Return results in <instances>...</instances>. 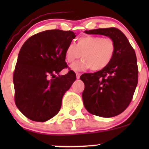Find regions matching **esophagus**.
I'll list each match as a JSON object with an SVG mask.
<instances>
[{"label": "esophagus", "mask_w": 149, "mask_h": 149, "mask_svg": "<svg viewBox=\"0 0 149 149\" xmlns=\"http://www.w3.org/2000/svg\"><path fill=\"white\" fill-rule=\"evenodd\" d=\"M76 78H77V79H79L80 77V75H81V74H80V73H76Z\"/></svg>", "instance_id": "1"}]
</instances>
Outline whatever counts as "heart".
<instances>
[{
    "instance_id": "1",
    "label": "heart",
    "mask_w": 149,
    "mask_h": 149,
    "mask_svg": "<svg viewBox=\"0 0 149 149\" xmlns=\"http://www.w3.org/2000/svg\"><path fill=\"white\" fill-rule=\"evenodd\" d=\"M116 52V44L111 38L99 36H85L77 39L76 45L70 44L65 49V59L73 63L81 57L83 59L71 66L73 71H83L90 68L93 71L105 69L111 63Z\"/></svg>"
}]
</instances>
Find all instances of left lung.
<instances>
[{
    "label": "left lung",
    "mask_w": 149,
    "mask_h": 149,
    "mask_svg": "<svg viewBox=\"0 0 149 149\" xmlns=\"http://www.w3.org/2000/svg\"><path fill=\"white\" fill-rule=\"evenodd\" d=\"M85 32L107 36L116 44L113 58L105 69L80 76L85 84L82 97L85 109L100 117L119 115L130 104L138 83L139 71L134 49L118 29H97Z\"/></svg>",
    "instance_id": "left-lung-1"
}]
</instances>
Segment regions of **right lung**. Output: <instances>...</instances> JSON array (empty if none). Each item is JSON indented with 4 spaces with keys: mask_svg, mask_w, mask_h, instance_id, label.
I'll return each mask as SVG.
<instances>
[{
    "mask_svg": "<svg viewBox=\"0 0 149 149\" xmlns=\"http://www.w3.org/2000/svg\"><path fill=\"white\" fill-rule=\"evenodd\" d=\"M76 35L71 31L47 30L31 36L22 45L13 73L15 102L27 118L45 122L57 115L64 93L76 76L68 67L65 49Z\"/></svg>",
    "mask_w": 149,
    "mask_h": 149,
    "instance_id": "right-lung-1",
    "label": "right lung"
}]
</instances>
